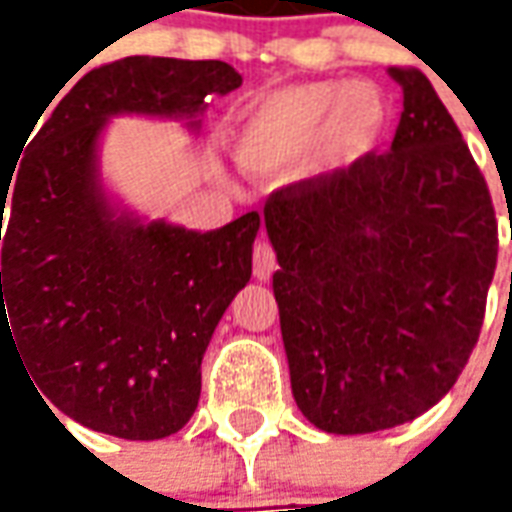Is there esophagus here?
Returning a JSON list of instances; mask_svg holds the SVG:
<instances>
[{"instance_id":"esophagus-1","label":"esophagus","mask_w":512,"mask_h":512,"mask_svg":"<svg viewBox=\"0 0 512 512\" xmlns=\"http://www.w3.org/2000/svg\"><path fill=\"white\" fill-rule=\"evenodd\" d=\"M274 268H277V255H274V249H271L266 238H260L255 249H252V271H255V277L260 282H266Z\"/></svg>"}]
</instances>
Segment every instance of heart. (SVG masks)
<instances>
[{"mask_svg":"<svg viewBox=\"0 0 512 512\" xmlns=\"http://www.w3.org/2000/svg\"><path fill=\"white\" fill-rule=\"evenodd\" d=\"M389 123V106L370 82H304L257 95L230 128L235 161L252 175L285 172L310 150L326 167L370 156Z\"/></svg>","mask_w":512,"mask_h":512,"instance_id":"heart-1","label":"heart"}]
</instances>
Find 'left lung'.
<instances>
[{
  "mask_svg": "<svg viewBox=\"0 0 512 512\" xmlns=\"http://www.w3.org/2000/svg\"><path fill=\"white\" fill-rule=\"evenodd\" d=\"M403 90L392 147L274 191V296L290 386L326 433L417 419L458 381L494 279L496 213L483 172L428 76Z\"/></svg>",
  "mask_w": 512,
  "mask_h": 512,
  "instance_id": "obj_1",
  "label": "left lung"
}]
</instances>
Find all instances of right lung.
<instances>
[{"mask_svg":"<svg viewBox=\"0 0 512 512\" xmlns=\"http://www.w3.org/2000/svg\"><path fill=\"white\" fill-rule=\"evenodd\" d=\"M238 87L219 60L126 57L93 68L54 104L18 175L0 183V222L11 200L0 343L10 334L40 395L98 433L150 441L189 422L202 354L252 277L260 230L257 211L197 233L120 208L101 183V134L117 115L175 117L194 131L208 98Z\"/></svg>","mask_w":512,"mask_h":512,"instance_id":"obj_1","label":"right lung"}]
</instances>
